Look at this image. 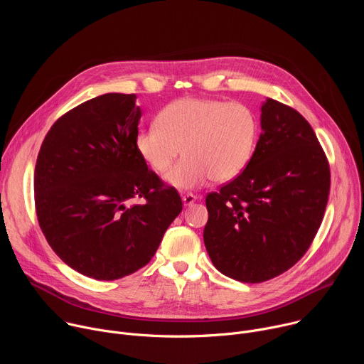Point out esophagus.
<instances>
[{"instance_id": "obj_1", "label": "esophagus", "mask_w": 364, "mask_h": 364, "mask_svg": "<svg viewBox=\"0 0 364 364\" xmlns=\"http://www.w3.org/2000/svg\"><path fill=\"white\" fill-rule=\"evenodd\" d=\"M197 200V196L196 194H191V193H187L183 196V204L187 207V205H191L194 201Z\"/></svg>"}]
</instances>
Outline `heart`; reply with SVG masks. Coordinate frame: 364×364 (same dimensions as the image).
Returning <instances> with one entry per match:
<instances>
[{"label":"heart","mask_w":364,"mask_h":364,"mask_svg":"<svg viewBox=\"0 0 364 364\" xmlns=\"http://www.w3.org/2000/svg\"><path fill=\"white\" fill-rule=\"evenodd\" d=\"M257 134V118L243 103L180 97L160 112L159 125L136 134L135 146L157 173L167 171L183 148L184 159L167 174V181L190 190L210 178H236L252 159Z\"/></svg>","instance_id":"1"}]
</instances>
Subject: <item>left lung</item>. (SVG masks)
<instances>
[{
	"label": "left lung",
	"mask_w": 364,
	"mask_h": 364,
	"mask_svg": "<svg viewBox=\"0 0 364 364\" xmlns=\"http://www.w3.org/2000/svg\"><path fill=\"white\" fill-rule=\"evenodd\" d=\"M261 136L246 168L205 197L203 232L213 265L240 282L272 279L313 243L330 193V166L306 119L275 99L261 107Z\"/></svg>",
	"instance_id": "obj_1"
}]
</instances>
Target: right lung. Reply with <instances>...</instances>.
Masks as SVG:
<instances>
[{
	"instance_id": "add662e5",
	"label": "right lung",
	"mask_w": 364,
	"mask_h": 364,
	"mask_svg": "<svg viewBox=\"0 0 364 364\" xmlns=\"http://www.w3.org/2000/svg\"><path fill=\"white\" fill-rule=\"evenodd\" d=\"M135 99L105 93L80 103L50 128L36 163L43 235L66 265L97 281L145 267L183 210L177 190L136 151Z\"/></svg>"
}]
</instances>
